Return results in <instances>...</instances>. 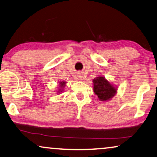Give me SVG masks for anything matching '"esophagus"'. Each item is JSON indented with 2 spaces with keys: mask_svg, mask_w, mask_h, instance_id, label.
Returning a JSON list of instances; mask_svg holds the SVG:
<instances>
[{
  "mask_svg": "<svg viewBox=\"0 0 157 157\" xmlns=\"http://www.w3.org/2000/svg\"><path fill=\"white\" fill-rule=\"evenodd\" d=\"M79 78H81V76H79Z\"/></svg>",
  "mask_w": 157,
  "mask_h": 157,
  "instance_id": "esophagus-1",
  "label": "esophagus"
}]
</instances>
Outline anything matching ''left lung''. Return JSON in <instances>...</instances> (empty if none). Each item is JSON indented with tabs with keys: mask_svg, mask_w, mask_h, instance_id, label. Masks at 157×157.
<instances>
[{
	"mask_svg": "<svg viewBox=\"0 0 157 157\" xmlns=\"http://www.w3.org/2000/svg\"><path fill=\"white\" fill-rule=\"evenodd\" d=\"M94 91L101 101H106L114 96L117 89L103 76L96 77L93 80Z\"/></svg>",
	"mask_w": 157,
	"mask_h": 157,
	"instance_id": "8db88e82",
	"label": "left lung"
}]
</instances>
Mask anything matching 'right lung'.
Listing matches in <instances>:
<instances>
[{
	"mask_svg": "<svg viewBox=\"0 0 157 157\" xmlns=\"http://www.w3.org/2000/svg\"><path fill=\"white\" fill-rule=\"evenodd\" d=\"M65 83H66V82H60V86H61L60 87L63 88L64 86H65ZM60 90H61V89H60Z\"/></svg>",
	"mask_w": 157,
	"mask_h": 157,
	"instance_id": "add662e5",
	"label": "right lung"
}]
</instances>
